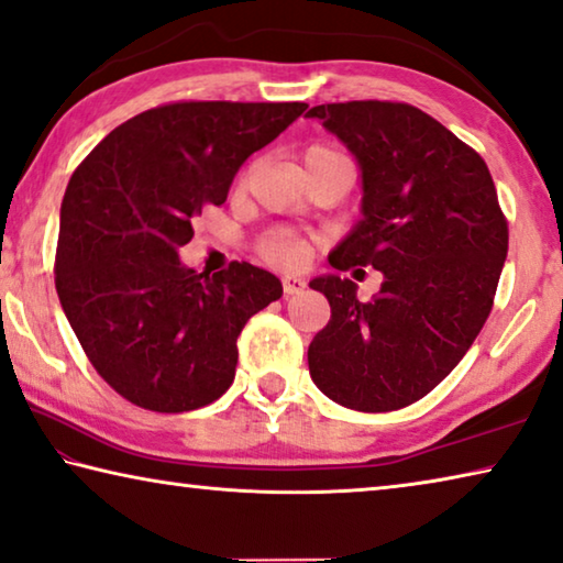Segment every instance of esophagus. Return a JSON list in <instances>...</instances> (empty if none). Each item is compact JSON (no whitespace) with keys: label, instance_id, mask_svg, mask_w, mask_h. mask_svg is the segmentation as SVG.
<instances>
[{"label":"esophagus","instance_id":"obj_1","mask_svg":"<svg viewBox=\"0 0 563 563\" xmlns=\"http://www.w3.org/2000/svg\"><path fill=\"white\" fill-rule=\"evenodd\" d=\"M282 284H284V294H287V297H291V294H301L303 289H307V282H303L301 276H294V274L284 276Z\"/></svg>","mask_w":563,"mask_h":563}]
</instances>
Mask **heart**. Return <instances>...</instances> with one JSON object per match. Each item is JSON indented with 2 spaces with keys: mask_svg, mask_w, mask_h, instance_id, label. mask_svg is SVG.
Segmentation results:
<instances>
[{
  "mask_svg": "<svg viewBox=\"0 0 563 563\" xmlns=\"http://www.w3.org/2000/svg\"><path fill=\"white\" fill-rule=\"evenodd\" d=\"M311 154H331V150H324V146H311L307 156ZM262 254L264 260L269 262L284 264V266H297L307 260V244L289 232H274L262 242Z\"/></svg>",
  "mask_w": 563,
  "mask_h": 563,
  "instance_id": "b5f03b06",
  "label": "heart"
}]
</instances>
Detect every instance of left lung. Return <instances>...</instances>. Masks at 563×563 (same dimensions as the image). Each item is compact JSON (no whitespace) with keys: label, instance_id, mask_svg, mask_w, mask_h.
I'll list each match as a JSON object with an SVG mask.
<instances>
[{"label":"left lung","instance_id":"8db88e82","mask_svg":"<svg viewBox=\"0 0 563 563\" xmlns=\"http://www.w3.org/2000/svg\"><path fill=\"white\" fill-rule=\"evenodd\" d=\"M354 154L362 219L329 254L339 272L384 274L372 301L339 274L309 282L331 307L309 344V374L331 401L394 411L446 379L489 317L509 229L482 156L399 101L311 107Z\"/></svg>","mask_w":563,"mask_h":563}]
</instances>
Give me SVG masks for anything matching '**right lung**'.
<instances>
[{
  "instance_id": "right-lung-1",
  "label": "right lung",
  "mask_w": 563,
  "mask_h": 563,
  "mask_svg": "<svg viewBox=\"0 0 563 563\" xmlns=\"http://www.w3.org/2000/svg\"><path fill=\"white\" fill-rule=\"evenodd\" d=\"M303 101H177L119 124L71 174L59 211L57 294L81 349L117 394L191 411L234 382L236 339L282 282L249 262L184 266L191 219L224 205L242 164Z\"/></svg>"
}]
</instances>
